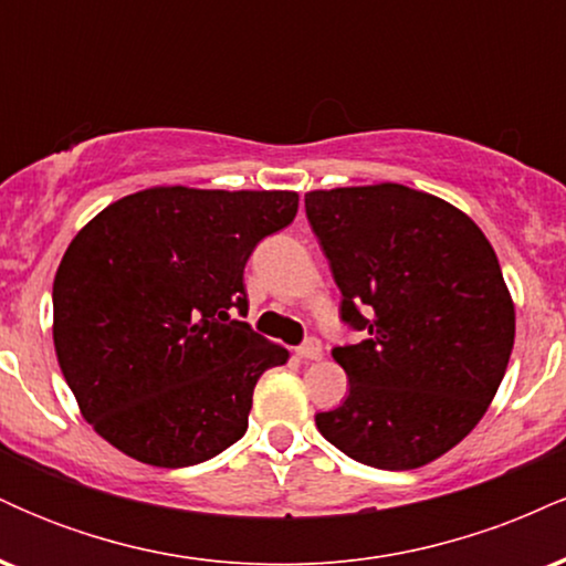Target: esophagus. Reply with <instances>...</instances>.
<instances>
[{
	"label": "esophagus",
	"mask_w": 566,
	"mask_h": 566,
	"mask_svg": "<svg viewBox=\"0 0 566 566\" xmlns=\"http://www.w3.org/2000/svg\"><path fill=\"white\" fill-rule=\"evenodd\" d=\"M297 356L305 361H319L322 359V343L316 337H308L301 348H297Z\"/></svg>",
	"instance_id": "34e87169"
}]
</instances>
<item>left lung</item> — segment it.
<instances>
[{
    "label": "left lung",
    "instance_id": "1",
    "mask_svg": "<svg viewBox=\"0 0 566 566\" xmlns=\"http://www.w3.org/2000/svg\"><path fill=\"white\" fill-rule=\"evenodd\" d=\"M305 216L367 333L333 350L348 396L316 415L359 463L412 471L458 447L509 367L516 308L490 239L450 201L401 184L305 193Z\"/></svg>",
    "mask_w": 566,
    "mask_h": 566
}]
</instances>
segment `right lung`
Returning a JSON list of instances; mask_svg holds the SVG:
<instances>
[{
    "mask_svg": "<svg viewBox=\"0 0 566 566\" xmlns=\"http://www.w3.org/2000/svg\"><path fill=\"white\" fill-rule=\"evenodd\" d=\"M295 216V191L151 186L82 226L55 271L53 343L97 437L157 469L244 437L258 378L290 350L229 311H247L250 252Z\"/></svg>",
    "mask_w": 566,
    "mask_h": 566,
    "instance_id": "1",
    "label": "right lung"
}]
</instances>
